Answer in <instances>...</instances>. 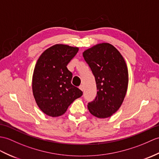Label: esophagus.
Masks as SVG:
<instances>
[{"label": "esophagus", "instance_id": "34e87169", "mask_svg": "<svg viewBox=\"0 0 159 159\" xmlns=\"http://www.w3.org/2000/svg\"><path fill=\"white\" fill-rule=\"evenodd\" d=\"M79 88L80 89L81 91H83V89H84V88H83V85H80Z\"/></svg>", "mask_w": 159, "mask_h": 159}]
</instances>
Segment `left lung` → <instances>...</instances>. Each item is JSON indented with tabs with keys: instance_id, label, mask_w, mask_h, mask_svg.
<instances>
[{
	"instance_id": "left-lung-1",
	"label": "left lung",
	"mask_w": 159,
	"mask_h": 159,
	"mask_svg": "<svg viewBox=\"0 0 159 159\" xmlns=\"http://www.w3.org/2000/svg\"><path fill=\"white\" fill-rule=\"evenodd\" d=\"M84 60L95 76L97 96L88 103L91 114L100 119L119 109L127 93L128 70L122 55L113 45L101 43L84 51Z\"/></svg>"
}]
</instances>
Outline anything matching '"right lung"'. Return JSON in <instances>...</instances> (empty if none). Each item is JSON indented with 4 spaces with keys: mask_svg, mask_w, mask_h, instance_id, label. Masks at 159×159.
<instances>
[{
    "mask_svg": "<svg viewBox=\"0 0 159 159\" xmlns=\"http://www.w3.org/2000/svg\"><path fill=\"white\" fill-rule=\"evenodd\" d=\"M78 47L57 44L45 50L36 62L32 76V91L39 108L48 116L64 114L68 106L83 95L72 85V74L68 64Z\"/></svg>",
    "mask_w": 159,
    "mask_h": 159,
    "instance_id": "1",
    "label": "right lung"
}]
</instances>
